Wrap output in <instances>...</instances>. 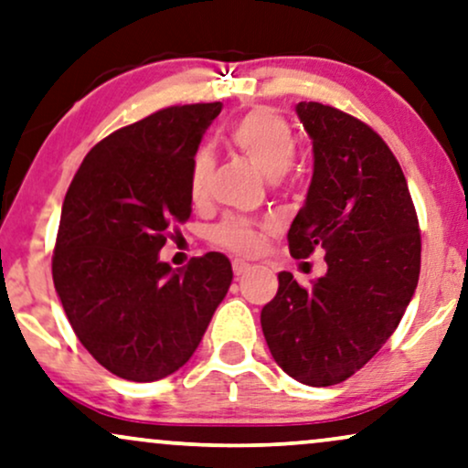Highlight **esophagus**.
I'll return each mask as SVG.
<instances>
[{
  "label": "esophagus",
  "instance_id": "esophagus-1",
  "mask_svg": "<svg viewBox=\"0 0 468 468\" xmlns=\"http://www.w3.org/2000/svg\"><path fill=\"white\" fill-rule=\"evenodd\" d=\"M232 269H234V275L240 277V275H245V272L251 269V266H249V262H245V260H234Z\"/></svg>",
  "mask_w": 468,
  "mask_h": 468
}]
</instances>
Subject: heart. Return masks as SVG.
I'll list each match as a JSON object with an SVG mask.
<instances>
[{"instance_id":"1","label":"heart","mask_w":468,"mask_h":468,"mask_svg":"<svg viewBox=\"0 0 468 468\" xmlns=\"http://www.w3.org/2000/svg\"><path fill=\"white\" fill-rule=\"evenodd\" d=\"M228 142L269 180L282 178L294 161L292 126L272 107H256L236 120L228 133ZM212 174L215 159L208 150H199L189 169V196L196 204L208 197ZM210 239L215 245L249 256L260 247V228L253 221L229 217L210 229Z\"/></svg>"}]
</instances>
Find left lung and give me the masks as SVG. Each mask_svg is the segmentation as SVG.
Masks as SVG:
<instances>
[{
  "label": "left lung",
  "mask_w": 468,
  "mask_h": 468,
  "mask_svg": "<svg viewBox=\"0 0 468 468\" xmlns=\"http://www.w3.org/2000/svg\"><path fill=\"white\" fill-rule=\"evenodd\" d=\"M296 115L312 139L314 176L288 247L292 258L326 251V272L309 288L279 272L260 323L283 372L329 387L398 329L420 282L421 236L402 167L378 133L323 102H299Z\"/></svg>",
  "instance_id": "left-lung-1"
}]
</instances>
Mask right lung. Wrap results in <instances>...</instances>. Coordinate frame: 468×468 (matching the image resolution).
Returning a JSON list of instances; mask_svg holds the SVG:
<instances>
[{
  "label": "right lung",
  "mask_w": 468,
  "mask_h": 468,
  "mask_svg": "<svg viewBox=\"0 0 468 468\" xmlns=\"http://www.w3.org/2000/svg\"><path fill=\"white\" fill-rule=\"evenodd\" d=\"M221 102L161 109L90 150L62 204L53 283L109 372L153 382L185 366L232 283L223 253L172 271L159 251L191 217L189 169Z\"/></svg>",
  "instance_id": "obj_1"
}]
</instances>
